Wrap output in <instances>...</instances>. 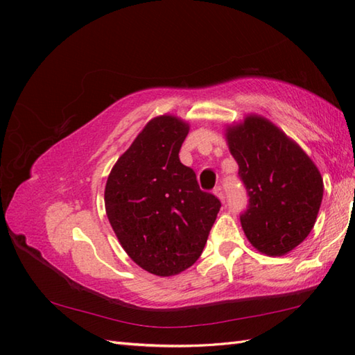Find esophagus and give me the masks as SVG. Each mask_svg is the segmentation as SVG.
Wrapping results in <instances>:
<instances>
[{"label":"esophagus","instance_id":"34e87169","mask_svg":"<svg viewBox=\"0 0 355 355\" xmlns=\"http://www.w3.org/2000/svg\"><path fill=\"white\" fill-rule=\"evenodd\" d=\"M214 192H215V195H216V197L218 198H220L221 201H224V189H223V186H216L215 187V189H214Z\"/></svg>","mask_w":355,"mask_h":355}]
</instances>
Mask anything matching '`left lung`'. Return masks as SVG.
Returning <instances> with one entry per match:
<instances>
[{
  "label": "left lung",
  "instance_id": "left-lung-1",
  "mask_svg": "<svg viewBox=\"0 0 355 355\" xmlns=\"http://www.w3.org/2000/svg\"><path fill=\"white\" fill-rule=\"evenodd\" d=\"M248 205L239 215L259 252L281 256L310 235L323 197V180L302 149L267 119L248 116L227 130Z\"/></svg>",
  "mask_w": 355,
  "mask_h": 355
}]
</instances>
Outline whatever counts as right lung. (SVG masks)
<instances>
[{"instance_id": "add662e5", "label": "right lung", "mask_w": 355, "mask_h": 355, "mask_svg": "<svg viewBox=\"0 0 355 355\" xmlns=\"http://www.w3.org/2000/svg\"><path fill=\"white\" fill-rule=\"evenodd\" d=\"M189 132L183 120H150L119 158L105 186L111 227L130 258L157 276H172L200 258L221 201L200 189L180 162Z\"/></svg>"}]
</instances>
